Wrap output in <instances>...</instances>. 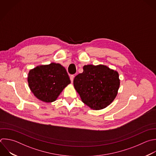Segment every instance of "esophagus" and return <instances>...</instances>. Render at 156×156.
<instances>
[{
    "label": "esophagus",
    "mask_w": 156,
    "mask_h": 156,
    "mask_svg": "<svg viewBox=\"0 0 156 156\" xmlns=\"http://www.w3.org/2000/svg\"><path fill=\"white\" fill-rule=\"evenodd\" d=\"M74 75H71V76H70V80H71V83H73V80H74Z\"/></svg>",
    "instance_id": "obj_1"
}]
</instances>
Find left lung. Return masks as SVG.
Here are the masks:
<instances>
[{"mask_svg": "<svg viewBox=\"0 0 156 156\" xmlns=\"http://www.w3.org/2000/svg\"><path fill=\"white\" fill-rule=\"evenodd\" d=\"M83 69L73 81L82 101L93 110L105 108L118 94L120 85L118 73L103 65H85Z\"/></svg>", "mask_w": 156, "mask_h": 156, "instance_id": "obj_1", "label": "left lung"}]
</instances>
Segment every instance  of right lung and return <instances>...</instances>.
Segmentation results:
<instances>
[{
    "instance_id": "add662e5",
    "label": "right lung",
    "mask_w": 156,
    "mask_h": 156,
    "mask_svg": "<svg viewBox=\"0 0 156 156\" xmlns=\"http://www.w3.org/2000/svg\"><path fill=\"white\" fill-rule=\"evenodd\" d=\"M29 87L34 96L44 102H52L71 83L66 69L59 63L41 65L29 71Z\"/></svg>"
}]
</instances>
